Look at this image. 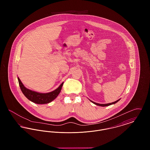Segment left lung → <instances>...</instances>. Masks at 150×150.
Returning <instances> with one entry per match:
<instances>
[{
  "instance_id": "8db88e82",
  "label": "left lung",
  "mask_w": 150,
  "mask_h": 150,
  "mask_svg": "<svg viewBox=\"0 0 150 150\" xmlns=\"http://www.w3.org/2000/svg\"><path fill=\"white\" fill-rule=\"evenodd\" d=\"M120 99H119L118 100H116V101H115L114 102H112V103H106V104H100V103H96V102H93L92 100H90V101H91L94 104H95V105H97V106H102V107H105V106H110V105H114V104H115L116 103H117L118 101H119Z\"/></svg>"
}]
</instances>
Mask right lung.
<instances>
[{
    "mask_svg": "<svg viewBox=\"0 0 150 150\" xmlns=\"http://www.w3.org/2000/svg\"><path fill=\"white\" fill-rule=\"evenodd\" d=\"M17 78L22 92L28 100L36 104H46L53 101L60 93L64 84L63 82L56 89L52 92L46 93H39L26 88L22 84L20 78L18 77Z\"/></svg>",
    "mask_w": 150,
    "mask_h": 150,
    "instance_id": "1",
    "label": "right lung"
}]
</instances>
